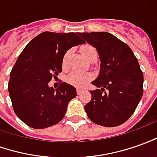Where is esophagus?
<instances>
[{
    "instance_id": "esophagus-1",
    "label": "esophagus",
    "mask_w": 157,
    "mask_h": 157,
    "mask_svg": "<svg viewBox=\"0 0 157 157\" xmlns=\"http://www.w3.org/2000/svg\"><path fill=\"white\" fill-rule=\"evenodd\" d=\"M82 91H83V90L82 89H77V94H78V95L81 94V93H82Z\"/></svg>"
}]
</instances>
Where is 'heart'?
Instances as JSON below:
<instances>
[{"instance_id":"b5f03b06","label":"heart","mask_w":157,"mask_h":157,"mask_svg":"<svg viewBox=\"0 0 157 157\" xmlns=\"http://www.w3.org/2000/svg\"><path fill=\"white\" fill-rule=\"evenodd\" d=\"M81 54L85 59H88L90 56L97 54V50L95 49V48H93L90 45H85L81 48ZM68 57H69V52H67L63 57V61H62V65L64 67H66L67 65ZM91 78L92 76L88 72L72 71L67 76L66 81L69 85H73L75 87H83L91 79Z\"/></svg>"}]
</instances>
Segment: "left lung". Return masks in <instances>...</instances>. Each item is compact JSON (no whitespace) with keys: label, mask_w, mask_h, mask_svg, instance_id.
Masks as SVG:
<instances>
[{"label":"left lung","mask_w":157,"mask_h":157,"mask_svg":"<svg viewBox=\"0 0 157 157\" xmlns=\"http://www.w3.org/2000/svg\"><path fill=\"white\" fill-rule=\"evenodd\" d=\"M96 48L101 61L98 77L91 84V100L85 106L89 119L97 125L117 126L133 113L143 96L144 75L130 47L109 32H81ZM106 91H105V90Z\"/></svg>","instance_id":"obj_1"}]
</instances>
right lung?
<instances>
[{
	"label": "right lung",
	"mask_w": 157,
	"mask_h": 157,
	"mask_svg": "<svg viewBox=\"0 0 157 157\" xmlns=\"http://www.w3.org/2000/svg\"><path fill=\"white\" fill-rule=\"evenodd\" d=\"M79 33L45 31L23 49L10 73L8 92L18 117L27 126L44 129L63 119L76 88L61 83L57 89L48 82L62 71L65 54L72 47L85 44Z\"/></svg>",
	"instance_id": "obj_1"
}]
</instances>
